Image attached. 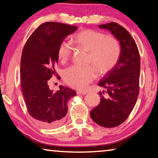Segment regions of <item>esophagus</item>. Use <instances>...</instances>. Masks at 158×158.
I'll list each match as a JSON object with an SVG mask.
<instances>
[{
    "instance_id": "esophagus-1",
    "label": "esophagus",
    "mask_w": 158,
    "mask_h": 158,
    "mask_svg": "<svg viewBox=\"0 0 158 158\" xmlns=\"http://www.w3.org/2000/svg\"><path fill=\"white\" fill-rule=\"evenodd\" d=\"M77 94L78 95H85L86 92L84 91V90H77Z\"/></svg>"
}]
</instances>
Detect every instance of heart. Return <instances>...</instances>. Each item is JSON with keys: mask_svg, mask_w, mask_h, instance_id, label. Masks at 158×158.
Returning a JSON list of instances; mask_svg holds the SVG:
<instances>
[{"mask_svg": "<svg viewBox=\"0 0 158 158\" xmlns=\"http://www.w3.org/2000/svg\"><path fill=\"white\" fill-rule=\"evenodd\" d=\"M73 43L77 48L89 52V62L94 65L100 74L111 71L121 56V44L116 38L91 29L84 30L75 35ZM57 53L58 59L65 62L73 53V47L63 41L58 46ZM95 68L93 65L70 66L64 73V80L75 89H85L96 77Z\"/></svg>", "mask_w": 158, "mask_h": 158, "instance_id": "1", "label": "heart"}]
</instances>
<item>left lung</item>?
<instances>
[{
	"instance_id": "8db88e82",
	"label": "left lung",
	"mask_w": 158,
	"mask_h": 158,
	"mask_svg": "<svg viewBox=\"0 0 158 158\" xmlns=\"http://www.w3.org/2000/svg\"><path fill=\"white\" fill-rule=\"evenodd\" d=\"M107 29L118 40L121 47L119 60L114 68L98 83L106 91L100 92V102L90 111L93 121L100 126L114 127L123 123L137 102L139 90L140 56L129 32L118 23L99 26ZM108 93L105 97L104 92Z\"/></svg>"
}]
</instances>
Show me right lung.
<instances>
[{"mask_svg": "<svg viewBox=\"0 0 158 158\" xmlns=\"http://www.w3.org/2000/svg\"><path fill=\"white\" fill-rule=\"evenodd\" d=\"M77 29L74 26L45 22L35 30L23 47L21 89L28 113L43 127L60 126L68 112V102L76 95L74 90L62 85L53 93L47 82L57 74L55 65L58 61V46Z\"/></svg>", "mask_w": 158, "mask_h": 158, "instance_id": "right-lung-1", "label": "right lung"}]
</instances>
